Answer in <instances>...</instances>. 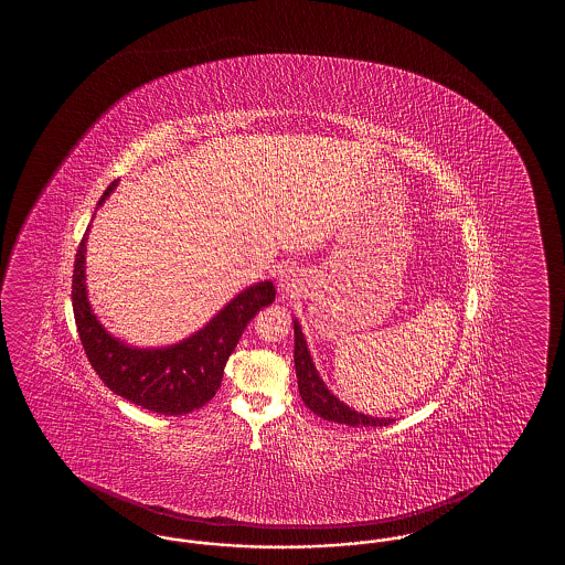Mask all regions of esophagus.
Wrapping results in <instances>:
<instances>
[{"label": "esophagus", "mask_w": 565, "mask_h": 565, "mask_svg": "<svg viewBox=\"0 0 565 565\" xmlns=\"http://www.w3.org/2000/svg\"><path fill=\"white\" fill-rule=\"evenodd\" d=\"M278 295L280 299H292L295 295H299L302 288V278L299 270L295 266H285L278 270L277 277Z\"/></svg>", "instance_id": "esophagus-1"}]
</instances>
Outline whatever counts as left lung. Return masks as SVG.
Here are the masks:
<instances>
[{
	"mask_svg": "<svg viewBox=\"0 0 565 565\" xmlns=\"http://www.w3.org/2000/svg\"><path fill=\"white\" fill-rule=\"evenodd\" d=\"M295 370H297L299 394L305 406L311 409L312 414L321 416L323 420L348 424V426H373V428L387 426L394 422L392 418H373L355 412L327 390V385L312 363L311 353L297 319H295Z\"/></svg>",
	"mask_w": 565,
	"mask_h": 565,
	"instance_id": "8db88e82",
	"label": "left lung"
}]
</instances>
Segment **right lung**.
<instances>
[{"mask_svg":"<svg viewBox=\"0 0 565 565\" xmlns=\"http://www.w3.org/2000/svg\"><path fill=\"white\" fill-rule=\"evenodd\" d=\"M117 183L119 181L115 180L108 185L96 207L105 204L108 195L115 192ZM86 241L88 230L78 244V253L74 258V321L86 358L103 384L117 396L132 402L135 406L163 416H181L205 406L216 396L226 361L238 345L246 324L253 321L256 312L268 307L277 297L275 285L265 280L242 290L210 323L175 345L157 349L132 348L110 335L98 323L88 302L85 282Z\"/></svg>","mask_w":565,"mask_h":565,"instance_id":"obj_1","label":"right lung"}]
</instances>
